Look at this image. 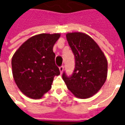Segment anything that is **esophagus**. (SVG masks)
Segmentation results:
<instances>
[{
	"mask_svg": "<svg viewBox=\"0 0 125 125\" xmlns=\"http://www.w3.org/2000/svg\"><path fill=\"white\" fill-rule=\"evenodd\" d=\"M60 73H61V74H62L63 72V66H61V67H60Z\"/></svg>",
	"mask_w": 125,
	"mask_h": 125,
	"instance_id": "34e87169",
	"label": "esophagus"
}]
</instances>
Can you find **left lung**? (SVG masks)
I'll return each mask as SVG.
<instances>
[{"label": "left lung", "mask_w": 125, "mask_h": 125, "mask_svg": "<svg viewBox=\"0 0 125 125\" xmlns=\"http://www.w3.org/2000/svg\"><path fill=\"white\" fill-rule=\"evenodd\" d=\"M66 39L75 56V69L62 78L69 90L77 98L84 99L96 94L106 80L107 60L98 45L87 34L73 32Z\"/></svg>", "instance_id": "1"}]
</instances>
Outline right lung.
<instances>
[{"mask_svg": "<svg viewBox=\"0 0 125 125\" xmlns=\"http://www.w3.org/2000/svg\"><path fill=\"white\" fill-rule=\"evenodd\" d=\"M60 33H41L28 39L12 57V72L18 88L33 99H39L52 88L60 74L55 63L53 47Z\"/></svg>", "mask_w": 125, "mask_h": 125, "instance_id": "right-lung-1", "label": "right lung"}]
</instances>
